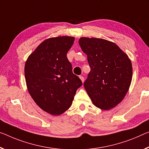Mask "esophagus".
<instances>
[{
    "instance_id": "esophagus-1",
    "label": "esophagus",
    "mask_w": 149,
    "mask_h": 149,
    "mask_svg": "<svg viewBox=\"0 0 149 149\" xmlns=\"http://www.w3.org/2000/svg\"><path fill=\"white\" fill-rule=\"evenodd\" d=\"M79 78H80V79H81V81H82V82H83L84 81V78L83 77H82V76H79Z\"/></svg>"
}]
</instances>
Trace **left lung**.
<instances>
[{"label": "left lung", "instance_id": "obj_1", "mask_svg": "<svg viewBox=\"0 0 149 149\" xmlns=\"http://www.w3.org/2000/svg\"><path fill=\"white\" fill-rule=\"evenodd\" d=\"M79 42L87 55L91 68L84 82L86 92L98 108H113L122 101L129 88L131 62L117 45L110 41L82 37Z\"/></svg>", "mask_w": 149, "mask_h": 149}]
</instances>
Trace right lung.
<instances>
[{
	"mask_svg": "<svg viewBox=\"0 0 149 149\" xmlns=\"http://www.w3.org/2000/svg\"><path fill=\"white\" fill-rule=\"evenodd\" d=\"M74 40L71 36L45 40L25 64L30 95L40 109L52 115H59L69 109L77 90L82 86L67 56Z\"/></svg>",
	"mask_w": 149,
	"mask_h": 149,
	"instance_id": "obj_1",
	"label": "right lung"
}]
</instances>
